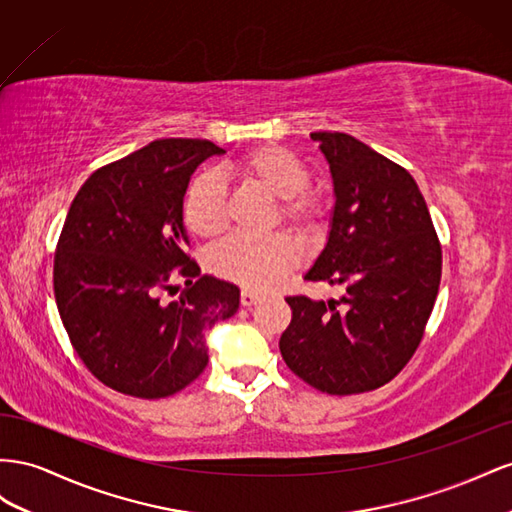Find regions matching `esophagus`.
Instances as JSON below:
<instances>
[{
	"mask_svg": "<svg viewBox=\"0 0 512 512\" xmlns=\"http://www.w3.org/2000/svg\"><path fill=\"white\" fill-rule=\"evenodd\" d=\"M240 302H242V306H253V304L261 302V296H259V294H255V291H251V289H242Z\"/></svg>",
	"mask_w": 512,
	"mask_h": 512,
	"instance_id": "34e87169",
	"label": "esophagus"
}]
</instances>
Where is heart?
I'll return each instance as SVG.
<instances>
[{
    "label": "heart",
    "mask_w": 512,
    "mask_h": 512,
    "mask_svg": "<svg viewBox=\"0 0 512 512\" xmlns=\"http://www.w3.org/2000/svg\"><path fill=\"white\" fill-rule=\"evenodd\" d=\"M236 173L266 195L281 199L279 214L302 233L317 229L321 203L304 191L309 186V167L283 145H259L246 152ZM184 223L195 236L214 238L227 225V197L221 178L203 173L188 186L182 203ZM298 259L296 244L283 233L274 236H229L210 253V268L227 281L246 289L268 291L283 281Z\"/></svg>",
    "instance_id": "heart-1"
}]
</instances>
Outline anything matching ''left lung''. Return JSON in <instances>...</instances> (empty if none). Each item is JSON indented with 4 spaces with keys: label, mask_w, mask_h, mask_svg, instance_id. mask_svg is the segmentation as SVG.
<instances>
[{
    "label": "left lung",
    "mask_w": 512,
    "mask_h": 512,
    "mask_svg": "<svg viewBox=\"0 0 512 512\" xmlns=\"http://www.w3.org/2000/svg\"><path fill=\"white\" fill-rule=\"evenodd\" d=\"M330 167L326 246L306 281L343 285L339 300L289 296L287 367L328 394L388 384L422 339L442 279V248L414 178L345 133H311Z\"/></svg>",
    "instance_id": "8db88e82"
}]
</instances>
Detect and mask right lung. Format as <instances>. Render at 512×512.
<instances>
[{
    "instance_id": "add662e5",
    "label": "right lung",
    "mask_w": 512,
    "mask_h": 512,
    "mask_svg": "<svg viewBox=\"0 0 512 512\" xmlns=\"http://www.w3.org/2000/svg\"><path fill=\"white\" fill-rule=\"evenodd\" d=\"M223 152L206 139H158L94 171L70 203L57 311L85 367L113 390L160 399L186 388L208 364V332L238 311L240 289L201 276L186 255L182 214L193 171ZM171 269L198 281L163 305Z\"/></svg>"
}]
</instances>
